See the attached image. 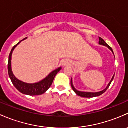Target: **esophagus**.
<instances>
[{
  "label": "esophagus",
  "mask_w": 128,
  "mask_h": 128,
  "mask_svg": "<svg viewBox=\"0 0 128 128\" xmlns=\"http://www.w3.org/2000/svg\"><path fill=\"white\" fill-rule=\"evenodd\" d=\"M69 61H68V60H64V61H63V63H62V64H63V65L64 66H66V65H67V64H69Z\"/></svg>",
  "instance_id": "obj_1"
}]
</instances>
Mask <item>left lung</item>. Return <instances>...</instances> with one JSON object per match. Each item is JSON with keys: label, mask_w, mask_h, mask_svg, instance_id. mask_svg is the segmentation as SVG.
Returning a JSON list of instances; mask_svg holds the SVG:
<instances>
[{"label": "left lung", "mask_w": 128, "mask_h": 128, "mask_svg": "<svg viewBox=\"0 0 128 128\" xmlns=\"http://www.w3.org/2000/svg\"><path fill=\"white\" fill-rule=\"evenodd\" d=\"M98 44H99L100 45H102V46H106V47H107L109 49H110V50L112 52V53L113 54L112 48L111 47L108 46V45L106 44L105 41H104V40L103 39H102V38H100V37H99V42H98ZM113 55H114V54H113ZM114 75H113V76L112 77V79L111 81H110V82H109L108 84L107 87H106V88H105L104 90H102V91L98 92H87L78 91V90H77L74 88V86L73 85V82H72V80H71V86H72V89H73V90H74V92L76 93L78 96H80V97H86V98H91V97H97V96H100V95H102V94H104L106 90H107V89L109 88V86H110V85L111 84L112 82L113 78H114Z\"/></svg>", "instance_id": "left-lung-1"}]
</instances>
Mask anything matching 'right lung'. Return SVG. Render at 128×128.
Instances as JSON below:
<instances>
[{
	"label": "right lung",
	"instance_id": "right-lung-1",
	"mask_svg": "<svg viewBox=\"0 0 128 128\" xmlns=\"http://www.w3.org/2000/svg\"><path fill=\"white\" fill-rule=\"evenodd\" d=\"M24 38V39H26ZM23 39V40H24ZM20 42L16 44L15 46L12 48L11 52H10V55L8 57V72L9 77L11 80L14 86L18 89L20 92L23 94L29 95V96H38V95H41L44 94L49 89L50 87L52 85L53 82L54 80L56 74L58 73L62 69L61 67L58 68L57 69L55 70L52 72H51L46 78L42 80V81H39L38 82H36L33 84L26 83V82H23L22 81H20L17 78H16L15 76L13 74L12 71L11 67V60H12V55L13 51L15 49V48L18 46Z\"/></svg>",
	"mask_w": 128,
	"mask_h": 128
}]
</instances>
